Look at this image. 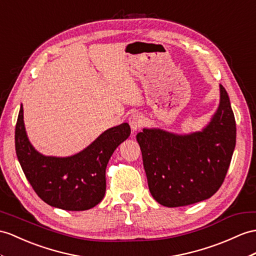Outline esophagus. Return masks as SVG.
Instances as JSON below:
<instances>
[{
    "label": "esophagus",
    "mask_w": 256,
    "mask_h": 256,
    "mask_svg": "<svg viewBox=\"0 0 256 256\" xmlns=\"http://www.w3.org/2000/svg\"><path fill=\"white\" fill-rule=\"evenodd\" d=\"M143 116L140 113H132L129 117V124L132 127V132H136L143 126Z\"/></svg>",
    "instance_id": "obj_1"
}]
</instances>
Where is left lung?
Wrapping results in <instances>:
<instances>
[{"label":"left lung","mask_w":256,"mask_h":256,"mask_svg":"<svg viewBox=\"0 0 256 256\" xmlns=\"http://www.w3.org/2000/svg\"><path fill=\"white\" fill-rule=\"evenodd\" d=\"M201 132L177 134L143 128L136 134L150 192L167 208L186 206L210 198L220 188L236 146V120L228 93Z\"/></svg>","instance_id":"left-lung-1"}]
</instances>
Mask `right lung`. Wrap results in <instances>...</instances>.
Masks as SVG:
<instances>
[{
    "instance_id": "1",
    "label": "right lung",
    "mask_w": 256,
    "mask_h": 256,
    "mask_svg": "<svg viewBox=\"0 0 256 256\" xmlns=\"http://www.w3.org/2000/svg\"><path fill=\"white\" fill-rule=\"evenodd\" d=\"M129 136L130 126L124 122L105 130L90 146L72 156H46L30 143L20 105L15 148L24 176L42 201L65 210H86L102 201L108 160Z\"/></svg>"
}]
</instances>
